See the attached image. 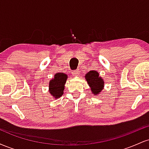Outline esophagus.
Wrapping results in <instances>:
<instances>
[{"label": "esophagus", "instance_id": "34e87169", "mask_svg": "<svg viewBox=\"0 0 149 149\" xmlns=\"http://www.w3.org/2000/svg\"><path fill=\"white\" fill-rule=\"evenodd\" d=\"M72 75H73V76H80V70H78V69L74 70V71H73V72H72Z\"/></svg>", "mask_w": 149, "mask_h": 149}]
</instances>
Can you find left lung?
Masks as SVG:
<instances>
[{
	"mask_svg": "<svg viewBox=\"0 0 149 149\" xmlns=\"http://www.w3.org/2000/svg\"><path fill=\"white\" fill-rule=\"evenodd\" d=\"M85 78L94 95H97L104 89V82L97 71H90L85 75Z\"/></svg>",
	"mask_w": 149,
	"mask_h": 149,
	"instance_id": "8db88e82",
	"label": "left lung"
}]
</instances>
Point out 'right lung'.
Instances as JSON below:
<instances>
[{"mask_svg": "<svg viewBox=\"0 0 149 149\" xmlns=\"http://www.w3.org/2000/svg\"><path fill=\"white\" fill-rule=\"evenodd\" d=\"M67 75L64 73H57L54 78L49 80V92L55 99L59 98L64 94V85L67 80Z\"/></svg>", "mask_w": 149, "mask_h": 149, "instance_id": "add662e5", "label": "right lung"}]
</instances>
